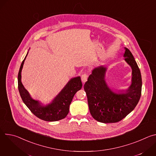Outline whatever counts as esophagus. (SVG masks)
<instances>
[{"label":"esophagus","instance_id":"1","mask_svg":"<svg viewBox=\"0 0 156 156\" xmlns=\"http://www.w3.org/2000/svg\"><path fill=\"white\" fill-rule=\"evenodd\" d=\"M81 81L83 83H84L86 81H87V75L86 74V73H84L81 75Z\"/></svg>","mask_w":156,"mask_h":156}]
</instances>
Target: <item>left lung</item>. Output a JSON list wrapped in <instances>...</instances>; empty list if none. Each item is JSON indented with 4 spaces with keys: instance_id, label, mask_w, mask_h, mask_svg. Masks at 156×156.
Instances as JSON below:
<instances>
[{
    "instance_id": "1",
    "label": "left lung",
    "mask_w": 156,
    "mask_h": 156,
    "mask_svg": "<svg viewBox=\"0 0 156 156\" xmlns=\"http://www.w3.org/2000/svg\"><path fill=\"white\" fill-rule=\"evenodd\" d=\"M123 57L132 69L131 84L125 93H115L105 80L107 68L101 65L94 69L84 85L92 117L102 123H115L122 120L138 104L142 87L141 75L129 50L125 48Z\"/></svg>"
}]
</instances>
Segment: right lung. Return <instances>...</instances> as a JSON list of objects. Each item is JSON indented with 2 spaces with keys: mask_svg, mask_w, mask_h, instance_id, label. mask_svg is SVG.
Here are the masks:
<instances>
[{
  "mask_svg": "<svg viewBox=\"0 0 156 156\" xmlns=\"http://www.w3.org/2000/svg\"><path fill=\"white\" fill-rule=\"evenodd\" d=\"M28 54V52L21 64L18 75V87L22 101L35 116L42 120L55 122L65 118L69 112L73 96L82 87L80 76L72 78L51 103L44 106L39 101L31 98L21 81V70Z\"/></svg>",
  "mask_w": 156,
  "mask_h": 156,
  "instance_id": "1",
  "label": "right lung"
}]
</instances>
